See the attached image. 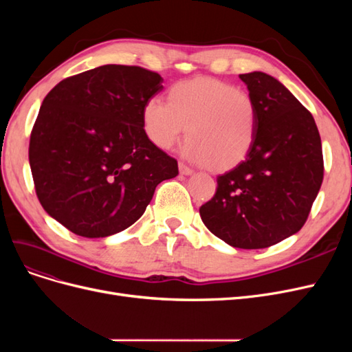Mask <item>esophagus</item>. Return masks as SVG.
I'll list each match as a JSON object with an SVG mask.
<instances>
[{
    "label": "esophagus",
    "instance_id": "esophagus-1",
    "mask_svg": "<svg viewBox=\"0 0 352 352\" xmlns=\"http://www.w3.org/2000/svg\"><path fill=\"white\" fill-rule=\"evenodd\" d=\"M179 172H180V175L189 176V175H192V168L188 167V166L184 164V163H179Z\"/></svg>",
    "mask_w": 352,
    "mask_h": 352
}]
</instances>
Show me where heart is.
I'll return each mask as SVG.
<instances>
[{
    "label": "heart",
    "instance_id": "heart-1",
    "mask_svg": "<svg viewBox=\"0 0 352 352\" xmlns=\"http://www.w3.org/2000/svg\"><path fill=\"white\" fill-rule=\"evenodd\" d=\"M168 102L148 98L142 126L148 140L160 150H170L184 136V155L214 172L242 163L257 136V104L248 92L211 78L175 83Z\"/></svg>",
    "mask_w": 352,
    "mask_h": 352
}]
</instances>
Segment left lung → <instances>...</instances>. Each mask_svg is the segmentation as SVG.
Listing matches in <instances>:
<instances>
[{"label":"left lung","mask_w":352,"mask_h":352,"mask_svg":"<svg viewBox=\"0 0 352 352\" xmlns=\"http://www.w3.org/2000/svg\"><path fill=\"white\" fill-rule=\"evenodd\" d=\"M239 78L257 104V136L247 158L217 177L199 216L230 247L260 250L304 226L323 182L322 141L311 113L278 79Z\"/></svg>","instance_id":"left-lung-1"}]
</instances>
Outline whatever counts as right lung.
Masks as SVG:
<instances>
[{"label": "right lung", "instance_id": "1", "mask_svg": "<svg viewBox=\"0 0 352 352\" xmlns=\"http://www.w3.org/2000/svg\"><path fill=\"white\" fill-rule=\"evenodd\" d=\"M163 78L105 65L52 88L30 133L29 163L48 214L83 238H105L140 219L177 162L148 140L142 109Z\"/></svg>", "mask_w": 352, "mask_h": 352}]
</instances>
